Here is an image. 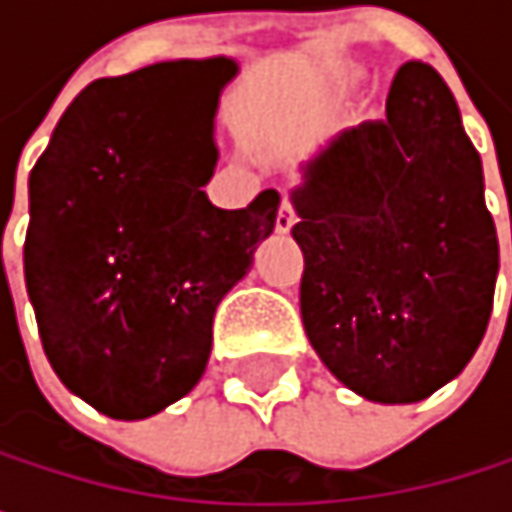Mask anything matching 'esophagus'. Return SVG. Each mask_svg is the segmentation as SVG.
<instances>
[{
    "label": "esophagus",
    "mask_w": 512,
    "mask_h": 512,
    "mask_svg": "<svg viewBox=\"0 0 512 512\" xmlns=\"http://www.w3.org/2000/svg\"><path fill=\"white\" fill-rule=\"evenodd\" d=\"M293 225H296V210H293V204L287 198H281V207H278V216H275V231L287 234Z\"/></svg>",
    "instance_id": "1"
}]
</instances>
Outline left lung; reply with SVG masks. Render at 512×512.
I'll list each match as a JSON object with an SVG mask.
<instances>
[{
  "instance_id": "8db88e82",
  "label": "left lung",
  "mask_w": 512,
  "mask_h": 512,
  "mask_svg": "<svg viewBox=\"0 0 512 512\" xmlns=\"http://www.w3.org/2000/svg\"><path fill=\"white\" fill-rule=\"evenodd\" d=\"M293 204L302 326L323 364L376 403L451 382L492 314L498 237L448 82L406 61L385 118L308 162Z\"/></svg>"
}]
</instances>
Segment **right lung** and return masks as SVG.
<instances>
[{
	"mask_svg": "<svg viewBox=\"0 0 512 512\" xmlns=\"http://www.w3.org/2000/svg\"><path fill=\"white\" fill-rule=\"evenodd\" d=\"M234 73L231 58H183L97 79L29 174L23 269L41 344L109 418H148L198 385L216 305L275 228V189L243 210L201 189Z\"/></svg>",
	"mask_w": 512,
	"mask_h": 512,
	"instance_id": "1",
	"label": "right lung"
}]
</instances>
